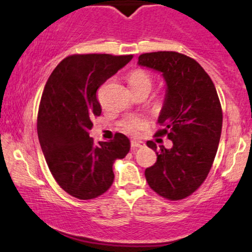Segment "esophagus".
Segmentation results:
<instances>
[{"label": "esophagus", "mask_w": 252, "mask_h": 252, "mask_svg": "<svg viewBox=\"0 0 252 252\" xmlns=\"http://www.w3.org/2000/svg\"><path fill=\"white\" fill-rule=\"evenodd\" d=\"M144 145L143 142L141 141H131V149H137V148H142Z\"/></svg>", "instance_id": "34e87169"}]
</instances>
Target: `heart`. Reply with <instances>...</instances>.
Wrapping results in <instances>:
<instances>
[{
  "mask_svg": "<svg viewBox=\"0 0 252 252\" xmlns=\"http://www.w3.org/2000/svg\"><path fill=\"white\" fill-rule=\"evenodd\" d=\"M128 83L132 92L142 89H148L150 92L154 80L147 71L142 70V69H137V70H134L128 76ZM143 126L144 121L141 117H126V120L121 122V128H122L123 131L132 136L138 135L142 131V129H143Z\"/></svg>",
  "mask_w": 252,
  "mask_h": 252,
  "instance_id": "1",
  "label": "heart"
}]
</instances>
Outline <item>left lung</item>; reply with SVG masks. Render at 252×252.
I'll return each mask as SVG.
<instances>
[{
  "instance_id": "8db88e82",
  "label": "left lung",
  "mask_w": 252,
  "mask_h": 252,
  "mask_svg": "<svg viewBox=\"0 0 252 252\" xmlns=\"http://www.w3.org/2000/svg\"><path fill=\"white\" fill-rule=\"evenodd\" d=\"M138 65L159 72L165 82V97L157 135L172 141L170 149L160 147L157 160L145 169L154 191L177 201L197 190L210 171L216 156L223 115L216 88L195 60L176 51L142 54ZM147 145L157 150L153 141Z\"/></svg>"
}]
</instances>
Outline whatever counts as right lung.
I'll return each instance as SVG.
<instances>
[{
  "instance_id": "obj_1",
  "label": "right lung",
  "mask_w": 252,
  "mask_h": 252,
  "mask_svg": "<svg viewBox=\"0 0 252 252\" xmlns=\"http://www.w3.org/2000/svg\"><path fill=\"white\" fill-rule=\"evenodd\" d=\"M132 55L87 54L66 57L45 83L37 116V135L51 174L69 195L93 199L114 182L113 164L130 150L126 135L94 143L92 120L101 115L96 92L131 61Z\"/></svg>"
}]
</instances>
